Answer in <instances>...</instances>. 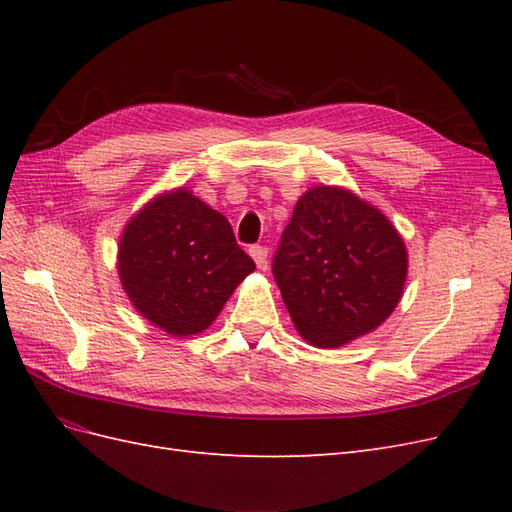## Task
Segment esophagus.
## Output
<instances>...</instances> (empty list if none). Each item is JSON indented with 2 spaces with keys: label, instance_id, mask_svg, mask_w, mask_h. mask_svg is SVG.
Segmentation results:
<instances>
[{
  "label": "esophagus",
  "instance_id": "1",
  "mask_svg": "<svg viewBox=\"0 0 512 512\" xmlns=\"http://www.w3.org/2000/svg\"><path fill=\"white\" fill-rule=\"evenodd\" d=\"M250 256L254 258L258 269H265V267H267V247L252 245V247H250Z\"/></svg>",
  "mask_w": 512,
  "mask_h": 512
}]
</instances>
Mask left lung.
<instances>
[{
  "mask_svg": "<svg viewBox=\"0 0 512 512\" xmlns=\"http://www.w3.org/2000/svg\"><path fill=\"white\" fill-rule=\"evenodd\" d=\"M273 277L305 342L342 348L393 314L404 297L408 250L367 200L339 185H314L294 205Z\"/></svg>",
  "mask_w": 512,
  "mask_h": 512,
  "instance_id": "8db88e82",
  "label": "left lung"
}]
</instances>
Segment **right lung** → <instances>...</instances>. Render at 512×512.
<instances>
[{"label": "right lung", "instance_id": "1", "mask_svg": "<svg viewBox=\"0 0 512 512\" xmlns=\"http://www.w3.org/2000/svg\"><path fill=\"white\" fill-rule=\"evenodd\" d=\"M254 269L228 220L190 188L153 196L128 220L117 250L130 303L173 337L209 329Z\"/></svg>", "mask_w": 512, "mask_h": 512}]
</instances>
